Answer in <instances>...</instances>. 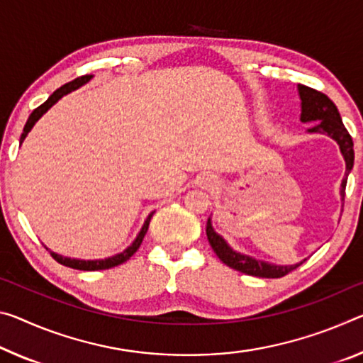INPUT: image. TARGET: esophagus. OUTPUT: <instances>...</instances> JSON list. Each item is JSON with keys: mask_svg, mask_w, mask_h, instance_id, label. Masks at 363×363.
Returning <instances> with one entry per match:
<instances>
[{"mask_svg": "<svg viewBox=\"0 0 363 363\" xmlns=\"http://www.w3.org/2000/svg\"><path fill=\"white\" fill-rule=\"evenodd\" d=\"M197 186L202 187V189H213L216 187V179L215 176L211 174H202L197 177Z\"/></svg>", "mask_w": 363, "mask_h": 363, "instance_id": "esophagus-1", "label": "esophagus"}]
</instances>
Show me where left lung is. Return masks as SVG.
Masks as SVG:
<instances>
[{
  "instance_id": "left-lung-1",
  "label": "left lung",
  "mask_w": 363,
  "mask_h": 363,
  "mask_svg": "<svg viewBox=\"0 0 363 363\" xmlns=\"http://www.w3.org/2000/svg\"><path fill=\"white\" fill-rule=\"evenodd\" d=\"M297 91L298 96H301V121L302 123L313 124L312 128L307 129V132H310V134H326L328 137H331V139L339 145V150H341L342 158L346 161V177H344L341 184V200H344L347 176L354 166L352 137L349 135V132L344 128L341 114H339L336 105L328 99L325 94L306 87V85H297ZM206 238H208L211 249L215 250V254L224 264H228L229 268L238 269L240 273L258 276V278H281V276H284L292 272V269H296L297 267H301V264L307 260L306 258V260L296 264H274L269 262L258 260V258H254L250 255L240 254V252H235L233 247L215 231V228H213L211 224V218H208V223H206Z\"/></svg>"
}]
</instances>
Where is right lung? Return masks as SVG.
<instances>
[{"instance_id": "obj_1", "label": "right lung", "mask_w": 363, "mask_h": 363, "mask_svg": "<svg viewBox=\"0 0 363 363\" xmlns=\"http://www.w3.org/2000/svg\"><path fill=\"white\" fill-rule=\"evenodd\" d=\"M90 79H91V76H82V77H79V79H76V80H72V82L65 84V85H62V87L55 90L53 94H51V95L48 96V100L43 103V105H40L38 108L33 109L32 114H30V116H28V119H27L26 125H24V132H22V135H21V145H22V142L26 140V137H27L28 132H30L33 125H35L37 121H38L40 118H42L43 114L47 113L48 109L55 105V103L60 101L65 95L71 94V91H74V90H77V89L82 87V85L87 84ZM153 213H155V211H152L150 215L147 216V220H145V223H143L140 233L137 234V238L134 239V242H132V244L128 247V249L121 252V254H116V255L108 257V258H101V260H80V258L65 257V255H60V254H56V252H51V250H50V254H51V257H53L57 263L65 264V267H69V268H74V269H84V272H99V269H108V268L118 267V264L128 262L129 258L135 254L137 249H139V247H140L142 240H143V238H145V234H147V231H148V224H150V220H152Z\"/></svg>"}]
</instances>
